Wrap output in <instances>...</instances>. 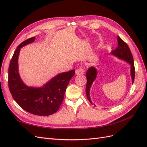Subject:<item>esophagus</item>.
<instances>
[{
    "label": "esophagus",
    "mask_w": 147,
    "mask_h": 147,
    "mask_svg": "<svg viewBox=\"0 0 147 147\" xmlns=\"http://www.w3.org/2000/svg\"><path fill=\"white\" fill-rule=\"evenodd\" d=\"M84 70L83 67H80L77 69L75 70V75H83L84 74Z\"/></svg>",
    "instance_id": "esophagus-1"
}]
</instances>
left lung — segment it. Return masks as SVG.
I'll return each instance as SVG.
<instances>
[{
  "label": "left lung",
  "mask_w": 147,
  "mask_h": 147,
  "mask_svg": "<svg viewBox=\"0 0 147 147\" xmlns=\"http://www.w3.org/2000/svg\"><path fill=\"white\" fill-rule=\"evenodd\" d=\"M111 55L117 57L118 59L126 62L130 65L131 70L130 74L132 79V84H133L135 78V69L134 64V60L129 48L127 44L123 40L118 36V47L113 51L111 52ZM97 76V70L94 66L90 67L86 72L87 83L86 86V93L87 99L90 102L91 104H93L90 97V90L92 86V83L94 82ZM94 105H96L94 104Z\"/></svg>",
  "instance_id": "1"
}]
</instances>
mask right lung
I'll return each mask as SVG.
<instances>
[{"instance_id":"1","label":"right lung","mask_w":147,"mask_h":147,"mask_svg":"<svg viewBox=\"0 0 147 147\" xmlns=\"http://www.w3.org/2000/svg\"><path fill=\"white\" fill-rule=\"evenodd\" d=\"M35 40V37L30 38L17 47L8 69V87L13 98L26 112L38 116H48L59 109L75 70L57 74L41 87L26 85L19 74L18 56L21 48Z\"/></svg>"}]
</instances>
